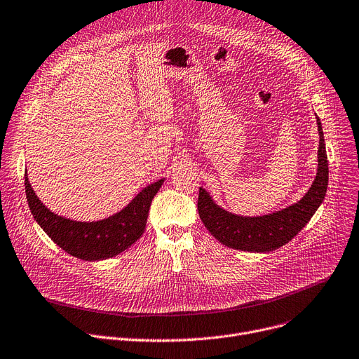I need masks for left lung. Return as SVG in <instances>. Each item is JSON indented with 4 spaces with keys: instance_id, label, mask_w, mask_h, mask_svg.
<instances>
[{
    "instance_id": "left-lung-1",
    "label": "left lung",
    "mask_w": 359,
    "mask_h": 359,
    "mask_svg": "<svg viewBox=\"0 0 359 359\" xmlns=\"http://www.w3.org/2000/svg\"><path fill=\"white\" fill-rule=\"evenodd\" d=\"M316 123L319 131L316 177L304 196L296 203L259 217H244L224 209L215 202L206 189L199 187V217L206 229L221 244L240 251L270 252L292 241L306 226L322 205L329 180L325 137L318 115Z\"/></svg>"
}]
</instances>
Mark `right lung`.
<instances>
[{"label":"right lung","instance_id":"add662e5","mask_svg":"<svg viewBox=\"0 0 359 359\" xmlns=\"http://www.w3.org/2000/svg\"><path fill=\"white\" fill-rule=\"evenodd\" d=\"M163 182L164 179H160L141 189L126 208L111 217L82 222L60 217L43 205L29 182L27 170L24 175L26 196L34 221L63 251L85 261L112 258L140 240L146 229L151 201Z\"/></svg>","mask_w":359,"mask_h":359}]
</instances>
